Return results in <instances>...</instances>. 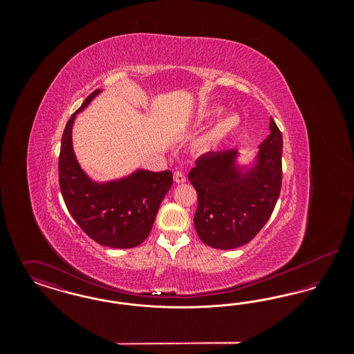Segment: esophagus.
Segmentation results:
<instances>
[{
    "mask_svg": "<svg viewBox=\"0 0 354 354\" xmlns=\"http://www.w3.org/2000/svg\"><path fill=\"white\" fill-rule=\"evenodd\" d=\"M174 180H175L176 183H185V180H187V178H185V175L182 171H175V172H174Z\"/></svg>",
    "mask_w": 354,
    "mask_h": 354,
    "instance_id": "esophagus-1",
    "label": "esophagus"
}]
</instances>
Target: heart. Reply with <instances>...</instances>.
<instances>
[{
  "mask_svg": "<svg viewBox=\"0 0 354 354\" xmlns=\"http://www.w3.org/2000/svg\"><path fill=\"white\" fill-rule=\"evenodd\" d=\"M225 110L220 106L211 107L201 114V120H209V119L220 117ZM240 126V119L235 114H227L218 119L214 126L204 134L202 138V145L207 150H214L227 142L232 135L235 134Z\"/></svg>",
  "mask_w": 354,
  "mask_h": 354,
  "instance_id": "b5f03b06",
  "label": "heart"
}]
</instances>
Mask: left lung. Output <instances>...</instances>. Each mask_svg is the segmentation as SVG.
<instances>
[{"instance_id": "left-lung-1", "label": "left lung", "mask_w": 354, "mask_h": 354, "mask_svg": "<svg viewBox=\"0 0 354 354\" xmlns=\"http://www.w3.org/2000/svg\"><path fill=\"white\" fill-rule=\"evenodd\" d=\"M270 130L251 166H239V152L227 150L204 153L188 172L198 192L194 224L204 244L234 250L270 220L283 179V135L272 118Z\"/></svg>"}]
</instances>
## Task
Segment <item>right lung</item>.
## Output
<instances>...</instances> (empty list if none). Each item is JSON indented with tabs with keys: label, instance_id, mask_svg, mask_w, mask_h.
<instances>
[{
	"label": "right lung",
	"instance_id": "right-lung-1",
	"mask_svg": "<svg viewBox=\"0 0 354 354\" xmlns=\"http://www.w3.org/2000/svg\"><path fill=\"white\" fill-rule=\"evenodd\" d=\"M101 91H93L66 123L58 159L59 187L70 215L86 235L104 247L134 248L150 235L172 185V172L136 169L126 178L100 183L81 169L73 149V124Z\"/></svg>",
	"mask_w": 354,
	"mask_h": 354
}]
</instances>
